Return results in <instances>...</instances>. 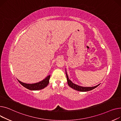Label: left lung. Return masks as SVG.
<instances>
[{"label":"left lung","instance_id":"8db88e82","mask_svg":"<svg viewBox=\"0 0 121 121\" xmlns=\"http://www.w3.org/2000/svg\"><path fill=\"white\" fill-rule=\"evenodd\" d=\"M65 72H66V78H67V83L68 86L71 87L72 88L76 90L77 91H82V92H86V91H90L92 89H93L94 88H95L96 87H97L98 86H99L100 84L97 85V86H93V87H82V86H78L77 84H76L74 83H73L71 81H70L69 78H68V76L67 74L66 71L65 70Z\"/></svg>","mask_w":121,"mask_h":121}]
</instances>
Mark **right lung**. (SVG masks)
<instances>
[{
	"label": "right lung",
	"mask_w": 121,
	"mask_h": 121,
	"mask_svg": "<svg viewBox=\"0 0 121 121\" xmlns=\"http://www.w3.org/2000/svg\"><path fill=\"white\" fill-rule=\"evenodd\" d=\"M50 78V75H49L46 78H45V79H44L42 81L39 82L32 83V84H28V83H24L20 82L18 80H17L22 86H23L24 87L28 89L31 90H39L43 89L44 88H45L48 86V84L49 82Z\"/></svg>",
	"instance_id": "right-lung-1"
}]
</instances>
